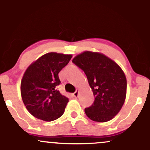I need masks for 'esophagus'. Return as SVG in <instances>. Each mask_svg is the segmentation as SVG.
<instances>
[{
	"label": "esophagus",
	"instance_id": "34e87169",
	"mask_svg": "<svg viewBox=\"0 0 150 150\" xmlns=\"http://www.w3.org/2000/svg\"><path fill=\"white\" fill-rule=\"evenodd\" d=\"M73 96H74V97H75V98H77V96H78V92H77V91H76V92H75L73 94Z\"/></svg>",
	"mask_w": 150,
	"mask_h": 150
}]
</instances>
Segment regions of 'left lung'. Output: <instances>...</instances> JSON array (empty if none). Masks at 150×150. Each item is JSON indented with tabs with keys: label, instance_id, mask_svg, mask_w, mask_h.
Instances as JSON below:
<instances>
[{
	"label": "left lung",
	"instance_id": "left-lung-1",
	"mask_svg": "<svg viewBox=\"0 0 150 150\" xmlns=\"http://www.w3.org/2000/svg\"><path fill=\"white\" fill-rule=\"evenodd\" d=\"M73 62L85 72L94 96L93 104L85 109L87 117L97 122L114 118L126 97V77L121 68L103 53L89 51L77 55Z\"/></svg>",
	"mask_w": 150,
	"mask_h": 150
}]
</instances>
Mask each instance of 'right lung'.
I'll use <instances>...</instances> for the list:
<instances>
[{"label":"right lung","instance_id":"right-lung-1","mask_svg":"<svg viewBox=\"0 0 150 150\" xmlns=\"http://www.w3.org/2000/svg\"><path fill=\"white\" fill-rule=\"evenodd\" d=\"M72 56L56 52L46 53L25 70L20 92L26 108L33 116L49 122L63 114L69 100L57 90L61 83L58 73Z\"/></svg>","mask_w":150,"mask_h":150}]
</instances>
